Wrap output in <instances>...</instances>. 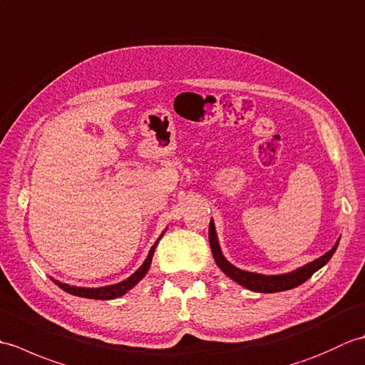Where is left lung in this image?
I'll list each match as a JSON object with an SVG mask.
<instances>
[{
  "label": "left lung",
  "instance_id": "obj_1",
  "mask_svg": "<svg viewBox=\"0 0 365 365\" xmlns=\"http://www.w3.org/2000/svg\"><path fill=\"white\" fill-rule=\"evenodd\" d=\"M208 240H210V247L213 252V257L216 265H218L224 273H226L230 279H234L235 282L240 285L246 287L252 292H260V293H274V292H284V290H290L294 289V287L301 285L302 282H306L309 277H311L315 271H319L323 265H327L329 259L332 257V254L337 250V243L332 247L329 252L322 255L320 259H317L311 263H307L302 268H298L292 271V273L281 274V276H263V274H255V273H247V271H242L235 268L234 265L224 259V255L221 254L220 245H218V238H216V232L213 221H210V227H208Z\"/></svg>",
  "mask_w": 365,
  "mask_h": 365
}]
</instances>
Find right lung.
<instances>
[{
  "instance_id": "obj_1",
  "label": "right lung",
  "mask_w": 365,
  "mask_h": 365,
  "mask_svg": "<svg viewBox=\"0 0 365 365\" xmlns=\"http://www.w3.org/2000/svg\"><path fill=\"white\" fill-rule=\"evenodd\" d=\"M155 247H157V243L152 246V250L149 251V255H147V259L144 260L141 268H139L136 273L131 274L128 279H125V281H122L119 284L100 287V289H81V287H72V285H67V284H61L58 281H54V284H56L59 289H63L64 292L75 294V297L91 298V299H114L118 297H122V294H125L130 289H133V287L145 276V273L149 271V267H150Z\"/></svg>"
}]
</instances>
